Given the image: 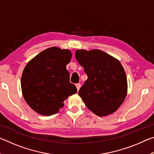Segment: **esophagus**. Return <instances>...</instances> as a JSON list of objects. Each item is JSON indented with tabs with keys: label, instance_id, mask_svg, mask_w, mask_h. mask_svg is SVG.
Segmentation results:
<instances>
[{
	"label": "esophagus",
	"instance_id": "obj_1",
	"mask_svg": "<svg viewBox=\"0 0 154 154\" xmlns=\"http://www.w3.org/2000/svg\"><path fill=\"white\" fill-rule=\"evenodd\" d=\"M76 87H77V90H79V89H80V87H81V84L79 83H77L76 84Z\"/></svg>",
	"mask_w": 154,
	"mask_h": 154
}]
</instances>
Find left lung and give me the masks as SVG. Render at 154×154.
Returning a JSON list of instances; mask_svg holds the SVG:
<instances>
[{
  "mask_svg": "<svg viewBox=\"0 0 154 154\" xmlns=\"http://www.w3.org/2000/svg\"><path fill=\"white\" fill-rule=\"evenodd\" d=\"M75 58L88 76L79 91L85 105L98 116L114 113L127 93L126 75L120 62L98 49L77 50Z\"/></svg>",
  "mask_w": 154,
  "mask_h": 154,
  "instance_id": "obj_1",
  "label": "left lung"
}]
</instances>
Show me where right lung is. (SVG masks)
Masks as SVG:
<instances>
[{
	"instance_id": "1",
	"label": "right lung",
	"mask_w": 154,
	"mask_h": 154,
	"mask_svg": "<svg viewBox=\"0 0 154 154\" xmlns=\"http://www.w3.org/2000/svg\"><path fill=\"white\" fill-rule=\"evenodd\" d=\"M71 56V51L53 47L41 52L25 66L21 79L22 94L36 113L47 116L57 113L64 101L77 92L66 68Z\"/></svg>"
}]
</instances>
